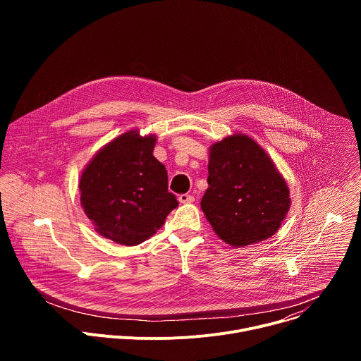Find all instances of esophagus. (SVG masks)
Returning a JSON list of instances; mask_svg holds the SVG:
<instances>
[{
    "mask_svg": "<svg viewBox=\"0 0 361 361\" xmlns=\"http://www.w3.org/2000/svg\"><path fill=\"white\" fill-rule=\"evenodd\" d=\"M178 201H180L181 204H188V202H192V201H194V197L190 195V194H181V195H178Z\"/></svg>",
    "mask_w": 361,
    "mask_h": 361,
    "instance_id": "esophagus-1",
    "label": "esophagus"
}]
</instances>
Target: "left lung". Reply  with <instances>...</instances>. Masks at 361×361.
I'll use <instances>...</instances> for the list:
<instances>
[{
  "label": "left lung",
  "mask_w": 361,
  "mask_h": 361,
  "mask_svg": "<svg viewBox=\"0 0 361 361\" xmlns=\"http://www.w3.org/2000/svg\"><path fill=\"white\" fill-rule=\"evenodd\" d=\"M207 183L201 210L214 233L231 247L270 238L290 210L284 177L264 148L243 133L210 147Z\"/></svg>",
  "instance_id": "1"
}]
</instances>
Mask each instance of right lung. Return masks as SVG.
<instances>
[{
  "instance_id": "add662e5",
  "label": "right lung",
  "mask_w": 361,
  "mask_h": 361,
  "mask_svg": "<svg viewBox=\"0 0 361 361\" xmlns=\"http://www.w3.org/2000/svg\"><path fill=\"white\" fill-rule=\"evenodd\" d=\"M157 135L137 128L99 148L80 177V201L95 231L137 245L163 227L178 201L169 191L164 164L152 156Z\"/></svg>"
}]
</instances>
